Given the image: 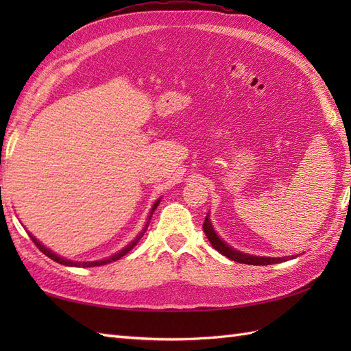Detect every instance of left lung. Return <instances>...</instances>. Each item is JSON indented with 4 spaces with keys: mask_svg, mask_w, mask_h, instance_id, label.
Masks as SVG:
<instances>
[{
    "mask_svg": "<svg viewBox=\"0 0 351 351\" xmlns=\"http://www.w3.org/2000/svg\"><path fill=\"white\" fill-rule=\"evenodd\" d=\"M204 232L206 235L208 240H210L213 247L220 252L221 255H225L226 258L235 261V263H240V264H249V265H271V264H278V263H283V261H288V259H293L297 256H287V258H265V256H253V255H245V253L238 252L232 247H229V245L221 241L219 235L215 234V230L211 226V221H210V215H206L205 221H204Z\"/></svg>",
    "mask_w": 351,
    "mask_h": 351,
    "instance_id": "obj_1",
    "label": "left lung"
}]
</instances>
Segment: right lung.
Here are the masks:
<instances>
[{
    "label": "right lung",
    "mask_w": 351,
    "mask_h": 351,
    "mask_svg": "<svg viewBox=\"0 0 351 351\" xmlns=\"http://www.w3.org/2000/svg\"><path fill=\"white\" fill-rule=\"evenodd\" d=\"M160 205V199L158 200H156V202L154 204V206H152V210H151V215H149V220H151V217H152V214H154V211L156 210V206H158ZM149 220H147V223H146V226H145V229H143V232H141V234H138V237L136 238V240H134L131 244H128V245H126V247L125 249H122L121 252H119V253H116V255H113V256H110L108 259H102V261H93V263H73V261H69V259H64V258H60V256H58V255H56V253L54 252H51L49 249H47V247H45V245L43 244H40L39 241H37L36 240V238L32 235V234H29L28 232V235H29V238H32V240H33V243L37 245V249H39L42 253H45V255H47L48 258H51L52 261H56V263H58V264H63V265H69V267H81V265H83V267H98V265H104V264H108V263H113V261H117V259H121L122 256H125L126 255V253H128L132 247H134V245H136L137 243H138V240H140V238L141 237H143V234H145V230H146V228H147V225H149Z\"/></svg>",
    "instance_id": "1"
}]
</instances>
